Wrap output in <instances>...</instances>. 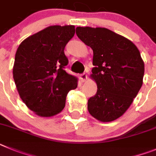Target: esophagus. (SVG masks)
<instances>
[{"label": "esophagus", "mask_w": 156, "mask_h": 156, "mask_svg": "<svg viewBox=\"0 0 156 156\" xmlns=\"http://www.w3.org/2000/svg\"><path fill=\"white\" fill-rule=\"evenodd\" d=\"M80 78H81V80L82 81H85V80H87V78H88V76H87V75L85 73H83V74H81V75H80Z\"/></svg>", "instance_id": "obj_1"}]
</instances>
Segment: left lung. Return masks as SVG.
<instances>
[{
    "label": "left lung",
    "mask_w": 156,
    "mask_h": 156,
    "mask_svg": "<svg viewBox=\"0 0 156 156\" xmlns=\"http://www.w3.org/2000/svg\"><path fill=\"white\" fill-rule=\"evenodd\" d=\"M76 34L93 50L90 77L97 92L88 99V112L101 122L116 120L142 85L144 64L139 50L128 39L106 28L77 27Z\"/></svg>",
    "instance_id": "left-lung-1"
}]
</instances>
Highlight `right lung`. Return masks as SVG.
<instances>
[{
  "instance_id": "1",
  "label": "right lung",
  "mask_w": 156,
  "mask_h": 156,
  "mask_svg": "<svg viewBox=\"0 0 156 156\" xmlns=\"http://www.w3.org/2000/svg\"><path fill=\"white\" fill-rule=\"evenodd\" d=\"M75 33V26H49L26 38L17 50L14 81L22 100L38 116L61 113L69 91L78 86V78L64 70V48Z\"/></svg>"
}]
</instances>
